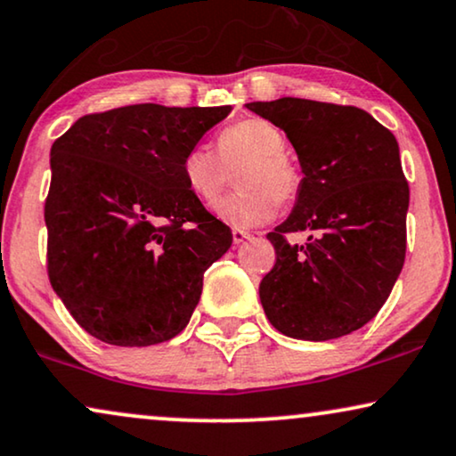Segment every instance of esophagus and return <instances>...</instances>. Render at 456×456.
I'll return each instance as SVG.
<instances>
[{
    "instance_id": "1",
    "label": "esophagus",
    "mask_w": 456,
    "mask_h": 456,
    "mask_svg": "<svg viewBox=\"0 0 456 456\" xmlns=\"http://www.w3.org/2000/svg\"><path fill=\"white\" fill-rule=\"evenodd\" d=\"M232 235H233V244H235V246L244 244L246 240H250V233H248V232H241V229H233Z\"/></svg>"
}]
</instances>
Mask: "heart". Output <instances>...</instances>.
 Wrapping results in <instances>:
<instances>
[{"mask_svg":"<svg viewBox=\"0 0 456 456\" xmlns=\"http://www.w3.org/2000/svg\"><path fill=\"white\" fill-rule=\"evenodd\" d=\"M240 190L216 206L221 221L238 227H256L277 215V204L298 196L300 175L285 158V135L265 118H246L218 135V154L193 145L181 160V177L193 198L215 204L235 171Z\"/></svg>","mask_w":456,"mask_h":456,"instance_id":"b5f03b06","label":"heart"}]
</instances>
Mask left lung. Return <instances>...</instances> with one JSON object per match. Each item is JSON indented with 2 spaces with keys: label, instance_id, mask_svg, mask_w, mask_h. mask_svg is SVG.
Wrapping results in <instances>:
<instances>
[{
  "label": "left lung",
  "instance_id": "8db88e82",
  "mask_svg": "<svg viewBox=\"0 0 456 456\" xmlns=\"http://www.w3.org/2000/svg\"><path fill=\"white\" fill-rule=\"evenodd\" d=\"M285 131L302 177L294 208L266 235L277 263L260 281L266 317L283 336L325 342L369 323L406 252V183L396 137L354 106L281 97L246 104ZM306 231L305 247L284 235Z\"/></svg>",
  "mask_w": 456,
  "mask_h": 456
}]
</instances>
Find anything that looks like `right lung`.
<instances>
[{
    "label": "right lung",
    "instance_id": "right-lung-1",
    "mask_svg": "<svg viewBox=\"0 0 456 456\" xmlns=\"http://www.w3.org/2000/svg\"><path fill=\"white\" fill-rule=\"evenodd\" d=\"M229 106H125L78 118L50 151L47 273L78 325L112 346L185 330L204 273L232 248L193 198L181 160Z\"/></svg>",
    "mask_w": 456,
    "mask_h": 456
}]
</instances>
